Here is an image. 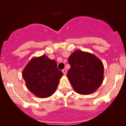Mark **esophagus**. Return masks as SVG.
Segmentation results:
<instances>
[{
  "instance_id": "34e87169",
  "label": "esophagus",
  "mask_w": 126,
  "mask_h": 126,
  "mask_svg": "<svg viewBox=\"0 0 126 126\" xmlns=\"http://www.w3.org/2000/svg\"><path fill=\"white\" fill-rule=\"evenodd\" d=\"M62 73H63V74H64V75H66V74H67V70L65 69H63V70H62Z\"/></svg>"
}]
</instances>
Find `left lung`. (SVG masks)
<instances>
[{
	"mask_svg": "<svg viewBox=\"0 0 126 126\" xmlns=\"http://www.w3.org/2000/svg\"><path fill=\"white\" fill-rule=\"evenodd\" d=\"M71 65L67 76L76 93L90 94L97 90L104 78V67L93 53L76 50L68 58Z\"/></svg>",
	"mask_w": 126,
	"mask_h": 126,
	"instance_id": "obj_1",
	"label": "left lung"
}]
</instances>
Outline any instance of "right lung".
Wrapping results in <instances>:
<instances>
[{
  "label": "right lung",
  "instance_id": "right-lung-1",
  "mask_svg": "<svg viewBox=\"0 0 126 126\" xmlns=\"http://www.w3.org/2000/svg\"><path fill=\"white\" fill-rule=\"evenodd\" d=\"M57 62L45 55L33 57L22 72L26 88L41 98L55 93L63 73L57 67Z\"/></svg>",
  "mask_w": 126,
  "mask_h": 126
}]
</instances>
